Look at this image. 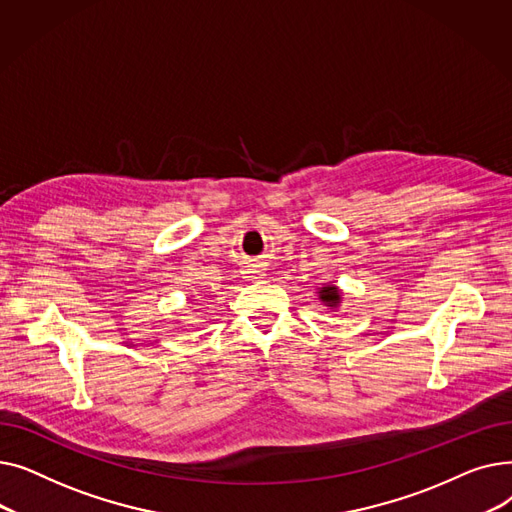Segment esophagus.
Listing matches in <instances>:
<instances>
[{"label": "esophagus", "mask_w": 512, "mask_h": 512, "mask_svg": "<svg viewBox=\"0 0 512 512\" xmlns=\"http://www.w3.org/2000/svg\"><path fill=\"white\" fill-rule=\"evenodd\" d=\"M247 274H257V272H247Z\"/></svg>", "instance_id": "obj_1"}]
</instances>
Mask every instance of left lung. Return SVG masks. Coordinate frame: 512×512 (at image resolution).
<instances>
[{
    "label": "left lung",
    "mask_w": 512,
    "mask_h": 512,
    "mask_svg": "<svg viewBox=\"0 0 512 512\" xmlns=\"http://www.w3.org/2000/svg\"><path fill=\"white\" fill-rule=\"evenodd\" d=\"M319 301L324 303L326 307H332L336 309L340 305V299H342V292L334 286V284H328V286H321L319 288Z\"/></svg>",
    "instance_id": "1"
}]
</instances>
